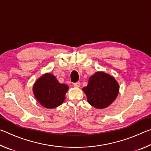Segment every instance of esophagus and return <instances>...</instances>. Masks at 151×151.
Returning a JSON list of instances; mask_svg holds the SVG:
<instances>
[{
  "mask_svg": "<svg viewBox=\"0 0 151 151\" xmlns=\"http://www.w3.org/2000/svg\"><path fill=\"white\" fill-rule=\"evenodd\" d=\"M73 86H75V87H79V86H81V83L80 82H76V83H73Z\"/></svg>",
  "mask_w": 151,
  "mask_h": 151,
  "instance_id": "1",
  "label": "esophagus"
}]
</instances>
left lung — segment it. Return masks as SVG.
<instances>
[{
    "instance_id": "obj_1",
    "label": "left lung",
    "mask_w": 151,
    "mask_h": 151,
    "mask_svg": "<svg viewBox=\"0 0 151 151\" xmlns=\"http://www.w3.org/2000/svg\"><path fill=\"white\" fill-rule=\"evenodd\" d=\"M83 90L91 105L103 109L115 100L119 85L113 76L104 72H97L89 78L88 85Z\"/></svg>"
}]
</instances>
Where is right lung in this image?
Wrapping results in <instances>:
<instances>
[{
	"label": "right lung",
	"mask_w": 151,
	"mask_h": 151,
	"mask_svg": "<svg viewBox=\"0 0 151 151\" xmlns=\"http://www.w3.org/2000/svg\"><path fill=\"white\" fill-rule=\"evenodd\" d=\"M68 86L60 84L50 73L43 75L35 82L33 93L37 100L45 108L54 109L62 104Z\"/></svg>",
	"instance_id": "add662e5"
}]
</instances>
